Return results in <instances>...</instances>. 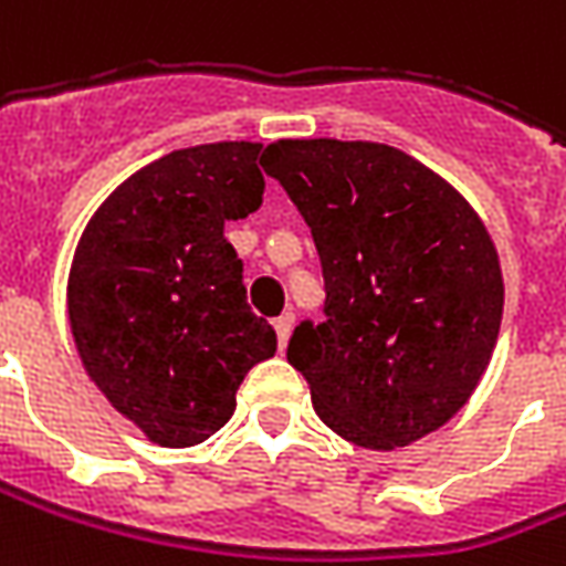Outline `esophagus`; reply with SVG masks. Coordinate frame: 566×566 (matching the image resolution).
<instances>
[{
    "label": "esophagus",
    "instance_id": "esophagus-1",
    "mask_svg": "<svg viewBox=\"0 0 566 566\" xmlns=\"http://www.w3.org/2000/svg\"><path fill=\"white\" fill-rule=\"evenodd\" d=\"M291 327H294V315L291 312H284L275 318V334H279V346H287V337H291Z\"/></svg>",
    "mask_w": 566,
    "mask_h": 566
}]
</instances>
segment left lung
I'll return each instance as SVG.
<instances>
[{
    "mask_svg": "<svg viewBox=\"0 0 566 566\" xmlns=\"http://www.w3.org/2000/svg\"><path fill=\"white\" fill-rule=\"evenodd\" d=\"M312 229L324 322H300L287 361L324 426L370 450L434 432L475 392L503 322V272L457 189L401 149L279 140L263 153Z\"/></svg>",
    "mask_w": 566,
    "mask_h": 566,
    "instance_id": "obj_1",
    "label": "left lung"
}]
</instances>
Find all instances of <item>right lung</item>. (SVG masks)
I'll use <instances>...</instances> for the list:
<instances>
[{
  "label": "right lung",
  "mask_w": 566,
  "mask_h": 566,
  "mask_svg": "<svg viewBox=\"0 0 566 566\" xmlns=\"http://www.w3.org/2000/svg\"><path fill=\"white\" fill-rule=\"evenodd\" d=\"M260 144L174 149L97 208L73 256L66 310L109 405L165 448L223 429L244 374L275 355L223 239L263 201Z\"/></svg>",
  "instance_id": "obj_1"
}]
</instances>
